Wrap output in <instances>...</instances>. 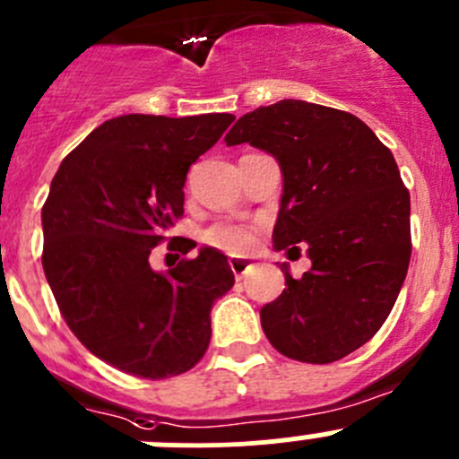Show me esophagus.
I'll use <instances>...</instances> for the list:
<instances>
[{"instance_id": "esophagus-1", "label": "esophagus", "mask_w": 459, "mask_h": 459, "mask_svg": "<svg viewBox=\"0 0 459 459\" xmlns=\"http://www.w3.org/2000/svg\"><path fill=\"white\" fill-rule=\"evenodd\" d=\"M230 267L231 272H234L236 279H243L249 272V267H252V263H247L245 258H230Z\"/></svg>"}]
</instances>
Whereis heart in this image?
I'll return each instance as SVG.
<instances>
[{"label": "heart", "mask_w": 459, "mask_h": 459, "mask_svg": "<svg viewBox=\"0 0 459 459\" xmlns=\"http://www.w3.org/2000/svg\"><path fill=\"white\" fill-rule=\"evenodd\" d=\"M205 240L216 249H223L228 254H245L254 245V230L243 225L221 223L205 231Z\"/></svg>", "instance_id": "1"}]
</instances>
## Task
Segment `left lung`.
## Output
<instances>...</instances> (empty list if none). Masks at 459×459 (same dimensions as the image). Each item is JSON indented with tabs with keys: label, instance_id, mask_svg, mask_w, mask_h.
Here are the masks:
<instances>
[{
	"label": "left lung",
	"instance_id": "obj_1",
	"mask_svg": "<svg viewBox=\"0 0 459 459\" xmlns=\"http://www.w3.org/2000/svg\"><path fill=\"white\" fill-rule=\"evenodd\" d=\"M228 147L272 153L283 174L274 249H307L312 267L261 307L281 355L330 364L375 337L411 261V194L382 140L357 116L281 100L238 117Z\"/></svg>",
	"mask_w": 459,
	"mask_h": 459
}]
</instances>
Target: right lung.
Returning <instances> with one entry per match:
<instances>
[{"instance_id":"obj_1","label":"right lung","mask_w":459,"mask_h":459,"mask_svg":"<svg viewBox=\"0 0 459 459\" xmlns=\"http://www.w3.org/2000/svg\"><path fill=\"white\" fill-rule=\"evenodd\" d=\"M231 113L113 117L62 160L42 207V265L66 325L107 364L144 379L187 373L210 346V312L234 285L203 247L167 272L149 254L183 216L185 178ZM194 240L178 245L183 254Z\"/></svg>"}]
</instances>
